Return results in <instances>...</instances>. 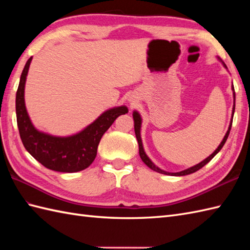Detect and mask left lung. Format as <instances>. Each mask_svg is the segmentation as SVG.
<instances>
[{"label": "left lung", "instance_id": "left-lung-1", "mask_svg": "<svg viewBox=\"0 0 250 250\" xmlns=\"http://www.w3.org/2000/svg\"><path fill=\"white\" fill-rule=\"evenodd\" d=\"M225 66H226V65H225ZM232 89L234 90V87H232ZM233 97H234V105H233V114H234V109H235V93H234V92H233ZM133 119H134V131H135V135H136V139H137V143H139L140 157H141V159L143 160V162H144L148 167H150V168L152 169V171H156V172H158V173L166 174V175H172V176H184V175H189V174H191V173H194V172H196V171H199V169L205 166V164L208 163V162L211 160V159H213V158L217 155V153H218V152L220 151L221 148L224 147L225 143H226L227 140H228V136H229V134H230V130H231V126H232V120H231L229 130L227 131V133H226V135H225V137H224V140H222V142L220 143V145L218 146V148H217V149H216L213 153H211V155H210L208 158H206L205 160H203V161H202V162L199 163V164H196V166H194V167H192L185 169V171L177 172V173H168V172L162 171V169L157 167L155 166V164H153V163L149 160V158H148V157L146 156V153H145V151H144V148H143L142 139H141V125H142V119H141L140 114L137 113V111H134V113H133Z\"/></svg>", "mask_w": 250, "mask_h": 250}]
</instances>
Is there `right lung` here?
Listing matches in <instances>:
<instances>
[{"instance_id": "right-lung-1", "label": "right lung", "mask_w": 250, "mask_h": 250, "mask_svg": "<svg viewBox=\"0 0 250 250\" xmlns=\"http://www.w3.org/2000/svg\"><path fill=\"white\" fill-rule=\"evenodd\" d=\"M32 58L26 61L17 93L16 115L24 148L40 163L52 171L74 173L87 168L97 157L99 143L103 134L120 115L128 113L125 106L105 111L81 133L68 137H57L37 131L29 118L24 105V84Z\"/></svg>"}]
</instances>
